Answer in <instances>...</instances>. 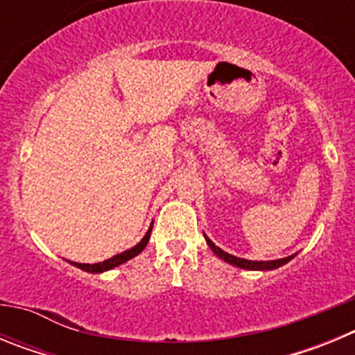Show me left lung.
Segmentation results:
<instances>
[{"label": "left lung", "mask_w": 355, "mask_h": 355, "mask_svg": "<svg viewBox=\"0 0 355 355\" xmlns=\"http://www.w3.org/2000/svg\"><path fill=\"white\" fill-rule=\"evenodd\" d=\"M205 238H206V243H208L209 249L213 250V254H215V256H218L220 259H224V261L229 263V265H234V266H238V268H245V270H274V268H279V266L286 265L288 261H291V259L295 258V254H291V256H288V258L272 259V261H252V259L236 258V256H233V254L224 252L220 247H216L215 243H213V241L206 236V234H205Z\"/></svg>", "instance_id": "obj_1"}]
</instances>
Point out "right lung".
<instances>
[{
  "label": "right lung",
  "mask_w": 355,
  "mask_h": 355,
  "mask_svg": "<svg viewBox=\"0 0 355 355\" xmlns=\"http://www.w3.org/2000/svg\"><path fill=\"white\" fill-rule=\"evenodd\" d=\"M150 231H153V224L149 225L147 233L144 234V238L139 241V243H137V245L131 247V249H128V250H124V252H121V254H115L114 258L105 259V261H101V263H94V265H89V263H74V261H71V265L78 266V268H81V270H85V272H89V274H103V272H106V270H112V268H115V266L130 261V259L135 258V256H139V254L146 249L147 241H149V238H150Z\"/></svg>",
  "instance_id": "obj_1"
}]
</instances>
